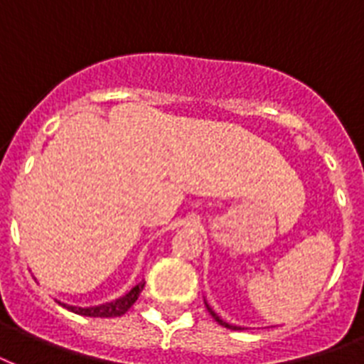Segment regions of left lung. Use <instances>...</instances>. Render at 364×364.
I'll return each mask as SVG.
<instances>
[{"label": "left lung", "instance_id": "8db88e82", "mask_svg": "<svg viewBox=\"0 0 364 364\" xmlns=\"http://www.w3.org/2000/svg\"><path fill=\"white\" fill-rule=\"evenodd\" d=\"M205 308H208V311H210V314H211V317H213V319H215V321L219 323V325H223V327H227V328H232V331H242V327H236V325H230V323L223 321L221 317L217 316L215 311L211 310V308H210V306H208V304H205Z\"/></svg>", "mask_w": 364, "mask_h": 364}]
</instances>
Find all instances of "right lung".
I'll return each instance as SVG.
<instances>
[{"instance_id":"obj_1","label":"right lung","mask_w":364,"mask_h":364,"mask_svg":"<svg viewBox=\"0 0 364 364\" xmlns=\"http://www.w3.org/2000/svg\"><path fill=\"white\" fill-rule=\"evenodd\" d=\"M143 285H145V282L137 283L136 287H132L128 293L124 294V296H121V299L113 300V302H107V304H100V306H94V308H77V306H68V304H60L64 306V308H68L70 311H75V314H79V316H87V317H119L122 316V314H126V311L130 310L132 306H134V302L137 300V296H139V293L143 291Z\"/></svg>"}]
</instances>
